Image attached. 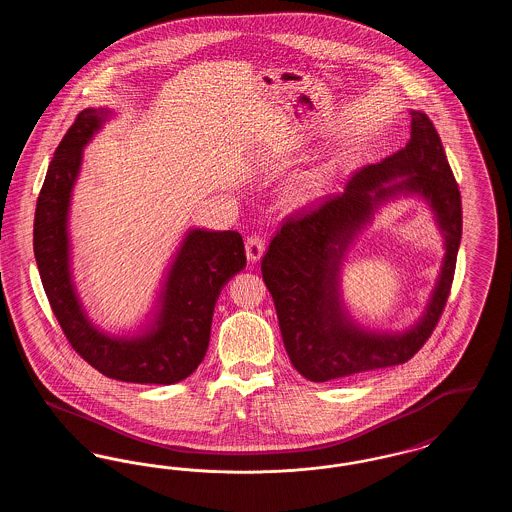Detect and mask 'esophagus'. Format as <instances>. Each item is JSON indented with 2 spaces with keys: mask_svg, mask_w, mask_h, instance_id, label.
I'll return each instance as SVG.
<instances>
[{
  "mask_svg": "<svg viewBox=\"0 0 512 512\" xmlns=\"http://www.w3.org/2000/svg\"><path fill=\"white\" fill-rule=\"evenodd\" d=\"M265 253V240L261 236H251L245 242V255L251 263H257Z\"/></svg>",
  "mask_w": 512,
  "mask_h": 512,
  "instance_id": "34e87169",
  "label": "esophagus"
}]
</instances>
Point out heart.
Returning a JSON list of instances; mask_svg holds the SVG:
<instances>
[{
    "label": "heart",
    "instance_id": "heart-1",
    "mask_svg": "<svg viewBox=\"0 0 512 512\" xmlns=\"http://www.w3.org/2000/svg\"><path fill=\"white\" fill-rule=\"evenodd\" d=\"M307 188H309V186H301V188H299V190H297V197H307V192H309V190H307Z\"/></svg>",
    "mask_w": 512,
    "mask_h": 512
}]
</instances>
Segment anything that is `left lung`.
<instances>
[{
	"instance_id": "8db88e82",
	"label": "left lung",
	"mask_w": 512,
	"mask_h": 512,
	"mask_svg": "<svg viewBox=\"0 0 512 512\" xmlns=\"http://www.w3.org/2000/svg\"><path fill=\"white\" fill-rule=\"evenodd\" d=\"M399 194H418L429 203L444 236L446 257L423 317L403 333H376L357 325L342 307L340 265L373 211ZM461 234V192L438 130L424 113L411 111L407 146L355 172L341 194L290 217L268 245L261 263L263 280L295 370L311 382H330L407 363L432 336L443 313Z\"/></svg>"
}]
</instances>
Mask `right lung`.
<instances>
[{
	"instance_id": "obj_1",
	"label": "right lung",
	"mask_w": 512,
	"mask_h": 512,
	"mask_svg": "<svg viewBox=\"0 0 512 512\" xmlns=\"http://www.w3.org/2000/svg\"><path fill=\"white\" fill-rule=\"evenodd\" d=\"M111 115L107 107L80 111L55 149L36 203L34 257L51 311L88 365L113 380L169 386L203 361L220 290L245 268L244 240L234 230H188L138 334L111 336L92 324L73 284L69 209L82 151Z\"/></svg>"
}]
</instances>
